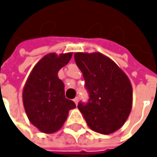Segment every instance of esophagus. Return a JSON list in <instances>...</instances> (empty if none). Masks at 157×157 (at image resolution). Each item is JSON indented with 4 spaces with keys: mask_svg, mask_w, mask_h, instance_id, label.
<instances>
[{
    "mask_svg": "<svg viewBox=\"0 0 157 157\" xmlns=\"http://www.w3.org/2000/svg\"><path fill=\"white\" fill-rule=\"evenodd\" d=\"M73 101H74V103L77 105V104H78V97H76L75 99L73 100Z\"/></svg>",
    "mask_w": 157,
    "mask_h": 157,
    "instance_id": "34e87169",
    "label": "esophagus"
}]
</instances>
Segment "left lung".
Masks as SVG:
<instances>
[{
  "mask_svg": "<svg viewBox=\"0 0 157 157\" xmlns=\"http://www.w3.org/2000/svg\"><path fill=\"white\" fill-rule=\"evenodd\" d=\"M74 59L90 94L88 103L78 105L88 127L102 135L117 131L132 109L133 89L128 77L100 52H77Z\"/></svg>",
  "mask_w": 157,
  "mask_h": 157,
  "instance_id": "8db88e82",
  "label": "left lung"
}]
</instances>
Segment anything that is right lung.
I'll use <instances>...</instances> for the list:
<instances>
[{
  "label": "right lung",
  "mask_w": 157,
  "mask_h": 157,
  "mask_svg": "<svg viewBox=\"0 0 157 157\" xmlns=\"http://www.w3.org/2000/svg\"><path fill=\"white\" fill-rule=\"evenodd\" d=\"M72 53H49L28 77L22 90V101L28 119L39 131L52 134L59 130L75 103L64 96V85L59 70L69 63Z\"/></svg>",
  "instance_id": "1"
}]
</instances>
